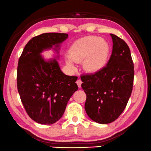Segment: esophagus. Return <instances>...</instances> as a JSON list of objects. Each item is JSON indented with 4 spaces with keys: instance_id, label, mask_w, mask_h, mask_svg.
I'll return each instance as SVG.
<instances>
[{
    "instance_id": "obj_1",
    "label": "esophagus",
    "mask_w": 151,
    "mask_h": 151,
    "mask_svg": "<svg viewBox=\"0 0 151 151\" xmlns=\"http://www.w3.org/2000/svg\"><path fill=\"white\" fill-rule=\"evenodd\" d=\"M76 83H77L78 86V88H81V84H82V81H81V80H77V81H76Z\"/></svg>"
}]
</instances>
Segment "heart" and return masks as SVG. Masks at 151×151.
<instances>
[{
  "label": "heart",
  "instance_id": "heart-1",
  "mask_svg": "<svg viewBox=\"0 0 151 151\" xmlns=\"http://www.w3.org/2000/svg\"><path fill=\"white\" fill-rule=\"evenodd\" d=\"M110 53V45L106 40L97 36L84 37L71 44L65 63L68 68L75 69L73 61H83V70L93 73L106 66Z\"/></svg>",
  "mask_w": 151,
  "mask_h": 151
}]
</instances>
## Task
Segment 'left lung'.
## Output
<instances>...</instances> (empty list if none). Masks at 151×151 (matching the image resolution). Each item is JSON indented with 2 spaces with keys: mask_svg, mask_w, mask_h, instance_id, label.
<instances>
[{
  "mask_svg": "<svg viewBox=\"0 0 151 151\" xmlns=\"http://www.w3.org/2000/svg\"><path fill=\"white\" fill-rule=\"evenodd\" d=\"M112 52L102 70L81 76V87L86 94L85 109L97 123L115 121L124 110L132 92L134 63L127 43L110 34Z\"/></svg>",
  "mask_w": 151,
  "mask_h": 151,
  "instance_id": "1",
  "label": "left lung"
}]
</instances>
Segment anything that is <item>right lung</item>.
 <instances>
[{"label": "right lung", "mask_w": 151, "mask_h": 151, "mask_svg": "<svg viewBox=\"0 0 151 151\" xmlns=\"http://www.w3.org/2000/svg\"><path fill=\"white\" fill-rule=\"evenodd\" d=\"M68 36L65 33H44L33 37L19 58V95L29 117L41 124H52L58 121L69 99L78 90V77L65 75L57 61L60 46ZM51 48L58 55L45 60L41 53Z\"/></svg>", "instance_id": "1"}]
</instances>
